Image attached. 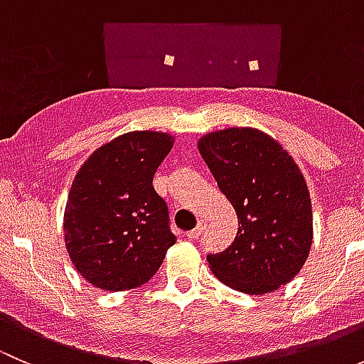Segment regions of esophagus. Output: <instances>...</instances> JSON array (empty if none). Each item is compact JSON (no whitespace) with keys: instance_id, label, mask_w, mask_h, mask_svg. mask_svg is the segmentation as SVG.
Instances as JSON below:
<instances>
[{"instance_id":"1","label":"esophagus","mask_w":364,"mask_h":364,"mask_svg":"<svg viewBox=\"0 0 364 364\" xmlns=\"http://www.w3.org/2000/svg\"><path fill=\"white\" fill-rule=\"evenodd\" d=\"M204 229H205V222H204V220H200L199 225H197L196 229L190 230V232H186V237H188V240H197V237L203 236Z\"/></svg>"}]
</instances>
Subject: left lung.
Masks as SVG:
<instances>
[{"label": "left lung", "instance_id": "8db88e82", "mask_svg": "<svg viewBox=\"0 0 364 364\" xmlns=\"http://www.w3.org/2000/svg\"><path fill=\"white\" fill-rule=\"evenodd\" d=\"M197 146L240 223L234 243L208 255L213 274L252 296L289 284L314 240L310 192L294 159L257 128L211 132Z\"/></svg>", "mask_w": 364, "mask_h": 364}]
</instances>
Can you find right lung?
Here are the masks:
<instances>
[{"label": "right lung", "mask_w": 364, "mask_h": 364, "mask_svg": "<svg viewBox=\"0 0 364 364\" xmlns=\"http://www.w3.org/2000/svg\"><path fill=\"white\" fill-rule=\"evenodd\" d=\"M174 146L164 132H128L80 165L70 188L63 232L72 264L102 291L141 287L159 271L176 236L153 176Z\"/></svg>", "instance_id": "right-lung-1"}]
</instances>
